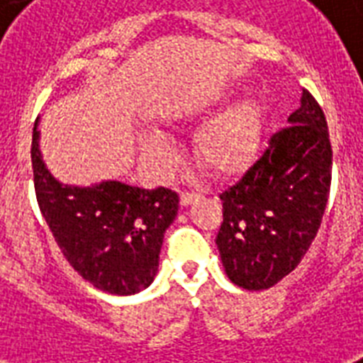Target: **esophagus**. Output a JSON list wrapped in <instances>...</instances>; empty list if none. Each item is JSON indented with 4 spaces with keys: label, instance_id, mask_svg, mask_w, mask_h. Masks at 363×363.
Instances as JSON below:
<instances>
[{
    "label": "esophagus",
    "instance_id": "esophagus-1",
    "mask_svg": "<svg viewBox=\"0 0 363 363\" xmlns=\"http://www.w3.org/2000/svg\"><path fill=\"white\" fill-rule=\"evenodd\" d=\"M198 198H199V194H196V192H182L181 194V203L186 207V205L194 203V201H196Z\"/></svg>",
    "mask_w": 363,
    "mask_h": 363
}]
</instances>
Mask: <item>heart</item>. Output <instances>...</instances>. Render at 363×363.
Returning <instances> with one entry per match:
<instances>
[{
    "label": "heart",
    "mask_w": 363,
    "mask_h": 363,
    "mask_svg": "<svg viewBox=\"0 0 363 363\" xmlns=\"http://www.w3.org/2000/svg\"><path fill=\"white\" fill-rule=\"evenodd\" d=\"M262 139V109L254 99H241L205 125L198 135L196 152L203 167L213 173H235L252 160ZM143 152L158 169L173 164V148L156 131L145 133Z\"/></svg>",
    "instance_id": "1"
}]
</instances>
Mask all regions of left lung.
Listing matches in <instances>:
<instances>
[{"label":"left lung","mask_w":363,"mask_h":363,"mask_svg":"<svg viewBox=\"0 0 363 363\" xmlns=\"http://www.w3.org/2000/svg\"><path fill=\"white\" fill-rule=\"evenodd\" d=\"M332 184V145L324 111L303 90L288 125L220 194L216 247L230 281L265 290L292 273L315 241Z\"/></svg>","instance_id":"left-lung-1"}]
</instances>
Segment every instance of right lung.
<instances>
[{"label":"right lung","instance_id":"right-lung-1","mask_svg":"<svg viewBox=\"0 0 363 363\" xmlns=\"http://www.w3.org/2000/svg\"><path fill=\"white\" fill-rule=\"evenodd\" d=\"M31 167L43 218L84 281L116 296L141 292L154 281L164 233L179 211L177 192L118 181L86 188L62 184L43 162L37 128L31 137Z\"/></svg>","mask_w":363,"mask_h":363}]
</instances>
